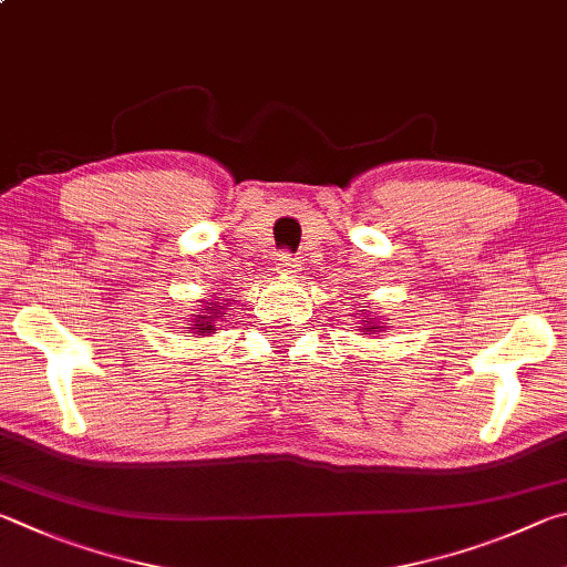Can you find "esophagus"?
<instances>
[{
  "label": "esophagus",
  "instance_id": "34e87169",
  "mask_svg": "<svg viewBox=\"0 0 567 567\" xmlns=\"http://www.w3.org/2000/svg\"><path fill=\"white\" fill-rule=\"evenodd\" d=\"M299 258L291 256V254H278L276 256V271L284 274V276H291L296 274V268H299Z\"/></svg>",
  "mask_w": 567,
  "mask_h": 567
}]
</instances>
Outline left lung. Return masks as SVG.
<instances>
[{"mask_svg":"<svg viewBox=\"0 0 567 567\" xmlns=\"http://www.w3.org/2000/svg\"><path fill=\"white\" fill-rule=\"evenodd\" d=\"M361 326H355V331H361V336H369V333H373V331H385V326L381 323V319H369V313H361Z\"/></svg>","mask_w":567,"mask_h":567,"instance_id":"1","label":"left lung"}]
</instances>
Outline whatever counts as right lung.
<instances>
[{
	"mask_svg": "<svg viewBox=\"0 0 567 567\" xmlns=\"http://www.w3.org/2000/svg\"><path fill=\"white\" fill-rule=\"evenodd\" d=\"M224 311H226V299L224 296H216L214 301H208L192 316V321H188L186 329H192L196 339H202V336H212L218 329V321H224L221 319Z\"/></svg>",
	"mask_w": 567,
	"mask_h": 567,
	"instance_id": "1",
	"label": "right lung"
}]
</instances>
